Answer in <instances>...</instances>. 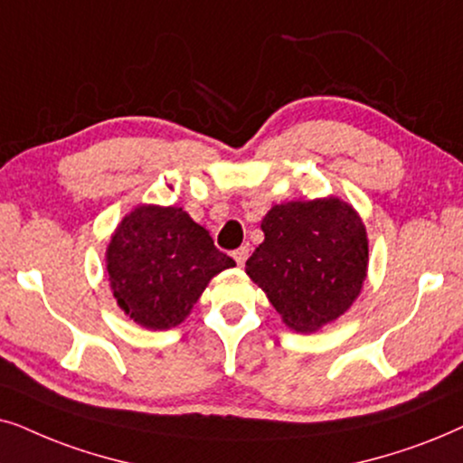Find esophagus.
<instances>
[{"label": "esophagus", "mask_w": 463, "mask_h": 463, "mask_svg": "<svg viewBox=\"0 0 463 463\" xmlns=\"http://www.w3.org/2000/svg\"><path fill=\"white\" fill-rule=\"evenodd\" d=\"M248 256H250V250L248 248H239V250L232 251V258H235L239 267H243L245 260H248Z\"/></svg>", "instance_id": "obj_1"}]
</instances>
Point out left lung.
<instances>
[{"label":"left lung","instance_id":"left-lung-1","mask_svg":"<svg viewBox=\"0 0 463 463\" xmlns=\"http://www.w3.org/2000/svg\"><path fill=\"white\" fill-rule=\"evenodd\" d=\"M262 232L245 273L289 328L313 332L349 309L368 267L366 228L354 207L335 196L275 205Z\"/></svg>","mask_w":463,"mask_h":463}]
</instances>
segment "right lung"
<instances>
[{
	"label": "right lung",
	"instance_id": "add662e5",
	"mask_svg": "<svg viewBox=\"0 0 463 463\" xmlns=\"http://www.w3.org/2000/svg\"><path fill=\"white\" fill-rule=\"evenodd\" d=\"M106 256L120 309L150 330L180 324L209 279L235 267L182 207L139 205L116 228Z\"/></svg>",
	"mask_w": 463,
	"mask_h": 463
}]
</instances>
